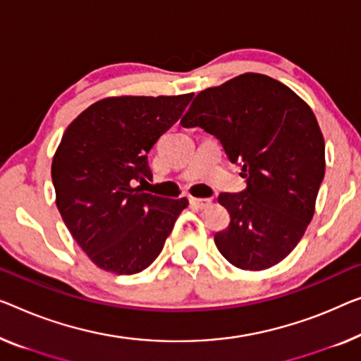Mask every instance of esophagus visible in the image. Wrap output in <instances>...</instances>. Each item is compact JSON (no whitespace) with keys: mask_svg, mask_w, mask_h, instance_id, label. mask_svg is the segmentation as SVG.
I'll list each match as a JSON object with an SVG mask.
<instances>
[{"mask_svg":"<svg viewBox=\"0 0 361 361\" xmlns=\"http://www.w3.org/2000/svg\"><path fill=\"white\" fill-rule=\"evenodd\" d=\"M211 201L209 199H201V197H190V206L192 209H204L207 207Z\"/></svg>","mask_w":361,"mask_h":361,"instance_id":"obj_1","label":"esophagus"}]
</instances>
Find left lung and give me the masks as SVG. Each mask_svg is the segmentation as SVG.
Masks as SVG:
<instances>
[{
  "label": "left lung",
  "instance_id": "8db88e82",
  "mask_svg": "<svg viewBox=\"0 0 361 361\" xmlns=\"http://www.w3.org/2000/svg\"><path fill=\"white\" fill-rule=\"evenodd\" d=\"M180 123L217 137L246 180L243 191L219 196L230 224L215 233V246L245 271L276 266L313 219L324 178V137L314 113L287 85L246 73L199 92Z\"/></svg>",
  "mask_w": 361,
  "mask_h": 361
}]
</instances>
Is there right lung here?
<instances>
[{
    "label": "right lung",
    "mask_w": 361,
    "mask_h": 361,
    "mask_svg": "<svg viewBox=\"0 0 361 361\" xmlns=\"http://www.w3.org/2000/svg\"><path fill=\"white\" fill-rule=\"evenodd\" d=\"M192 94L110 97L64 131L51 164L56 207L95 266L120 276L149 267L188 199L144 192L147 154L178 121Z\"/></svg>",
    "instance_id": "right-lung-1"
}]
</instances>
